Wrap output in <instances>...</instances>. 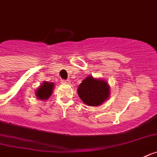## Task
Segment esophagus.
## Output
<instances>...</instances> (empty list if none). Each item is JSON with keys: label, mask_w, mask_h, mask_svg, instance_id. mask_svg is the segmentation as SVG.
<instances>
[{"label": "esophagus", "mask_w": 157, "mask_h": 157, "mask_svg": "<svg viewBox=\"0 0 157 157\" xmlns=\"http://www.w3.org/2000/svg\"><path fill=\"white\" fill-rule=\"evenodd\" d=\"M61 83H63V84H69L70 81L69 80H61Z\"/></svg>", "instance_id": "obj_1"}]
</instances>
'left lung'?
Segmentation results:
<instances>
[{"label": "left lung", "mask_w": 157, "mask_h": 157, "mask_svg": "<svg viewBox=\"0 0 157 157\" xmlns=\"http://www.w3.org/2000/svg\"><path fill=\"white\" fill-rule=\"evenodd\" d=\"M110 86L104 80L88 76L78 88V94L85 104L100 106L110 96Z\"/></svg>", "instance_id": "left-lung-1"}]
</instances>
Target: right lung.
<instances>
[{"label":"right lung","instance_id":"right-lung-1","mask_svg":"<svg viewBox=\"0 0 157 157\" xmlns=\"http://www.w3.org/2000/svg\"><path fill=\"white\" fill-rule=\"evenodd\" d=\"M54 86V84L53 82H44L39 87V89H37L36 92V96L40 100H47L52 94Z\"/></svg>","mask_w":157,"mask_h":157}]
</instances>
